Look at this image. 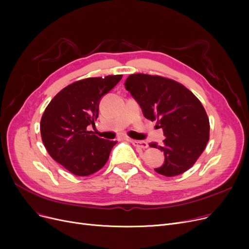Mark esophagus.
I'll use <instances>...</instances> for the list:
<instances>
[{
    "instance_id": "esophagus-1",
    "label": "esophagus",
    "mask_w": 249,
    "mask_h": 249,
    "mask_svg": "<svg viewBox=\"0 0 249 249\" xmlns=\"http://www.w3.org/2000/svg\"><path fill=\"white\" fill-rule=\"evenodd\" d=\"M130 141H131L132 144L136 147H139V148H142V149L148 147L147 143L145 141H143V140H132V139H130Z\"/></svg>"
}]
</instances>
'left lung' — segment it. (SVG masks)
<instances>
[{
    "label": "left lung",
    "instance_id": "obj_1",
    "mask_svg": "<svg viewBox=\"0 0 249 249\" xmlns=\"http://www.w3.org/2000/svg\"><path fill=\"white\" fill-rule=\"evenodd\" d=\"M143 116L158 121L163 144L149 143L163 152V164L154 168L165 177L185 173L197 161L209 141L210 124L202 103L181 84L159 75L130 74L125 82Z\"/></svg>",
    "mask_w": 249,
    "mask_h": 249
}]
</instances>
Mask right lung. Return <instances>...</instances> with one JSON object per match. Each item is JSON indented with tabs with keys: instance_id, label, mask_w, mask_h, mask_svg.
<instances>
[{
	"instance_id": "obj_1",
	"label": "right lung",
	"mask_w": 249,
	"mask_h": 249,
	"mask_svg": "<svg viewBox=\"0 0 249 249\" xmlns=\"http://www.w3.org/2000/svg\"><path fill=\"white\" fill-rule=\"evenodd\" d=\"M122 74L89 77L65 87L51 100L40 122L43 144L50 156L80 177L98 172L107 162L117 141L88 131L99 117L102 98L118 84Z\"/></svg>"
}]
</instances>
